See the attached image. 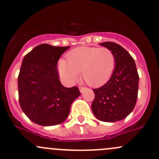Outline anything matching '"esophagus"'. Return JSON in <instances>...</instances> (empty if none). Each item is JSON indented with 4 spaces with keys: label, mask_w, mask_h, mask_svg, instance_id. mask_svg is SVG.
<instances>
[{
    "label": "esophagus",
    "mask_w": 159,
    "mask_h": 159,
    "mask_svg": "<svg viewBox=\"0 0 159 159\" xmlns=\"http://www.w3.org/2000/svg\"><path fill=\"white\" fill-rule=\"evenodd\" d=\"M85 89H86V88H85V87H81V86H80V87H79L80 92H81V93H83V92H84V91H85Z\"/></svg>",
    "instance_id": "obj_1"
}]
</instances>
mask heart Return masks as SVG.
<instances>
[{"label": "heart", "instance_id": "obj_1", "mask_svg": "<svg viewBox=\"0 0 159 159\" xmlns=\"http://www.w3.org/2000/svg\"><path fill=\"white\" fill-rule=\"evenodd\" d=\"M67 60L59 61L57 68L60 76L70 84L81 72L88 84L97 85L107 81L115 68V54L107 48H78L68 53Z\"/></svg>", "mask_w": 159, "mask_h": 159}]
</instances>
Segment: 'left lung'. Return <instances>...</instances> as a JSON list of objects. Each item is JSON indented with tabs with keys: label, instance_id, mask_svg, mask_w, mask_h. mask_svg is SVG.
Here are the masks:
<instances>
[{
	"label": "left lung",
	"instance_id": "obj_1",
	"mask_svg": "<svg viewBox=\"0 0 159 159\" xmlns=\"http://www.w3.org/2000/svg\"><path fill=\"white\" fill-rule=\"evenodd\" d=\"M115 56V68L109 81L93 89L94 99L91 110L98 120L115 122L125 118L135 106L139 76L135 62L121 45L114 42L101 43Z\"/></svg>",
	"mask_w": 159,
	"mask_h": 159
}]
</instances>
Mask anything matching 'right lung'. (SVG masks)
<instances>
[{"instance_id": "add662e5", "label": "right lung", "mask_w": 159, "mask_h": 159, "mask_svg": "<svg viewBox=\"0 0 159 159\" xmlns=\"http://www.w3.org/2000/svg\"><path fill=\"white\" fill-rule=\"evenodd\" d=\"M69 48L42 44L23 59L17 78L19 103L30 121L40 125L65 121L72 102L81 94L78 87L65 88L59 80L57 61Z\"/></svg>"}]
</instances>
